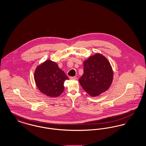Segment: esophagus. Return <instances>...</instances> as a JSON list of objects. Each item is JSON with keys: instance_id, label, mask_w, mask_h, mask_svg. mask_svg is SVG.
I'll return each mask as SVG.
<instances>
[{"instance_id": "1", "label": "esophagus", "mask_w": 146, "mask_h": 146, "mask_svg": "<svg viewBox=\"0 0 146 146\" xmlns=\"http://www.w3.org/2000/svg\"><path fill=\"white\" fill-rule=\"evenodd\" d=\"M70 79L71 80H76V76H70Z\"/></svg>"}]
</instances>
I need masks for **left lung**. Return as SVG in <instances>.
Returning <instances> with one entry per match:
<instances>
[{"mask_svg": "<svg viewBox=\"0 0 146 146\" xmlns=\"http://www.w3.org/2000/svg\"><path fill=\"white\" fill-rule=\"evenodd\" d=\"M83 64V74L79 82L84 90L92 97H96L108 90L112 83L114 73L107 58L96 53L85 60Z\"/></svg>", "mask_w": 146, "mask_h": 146, "instance_id": "8db88e82", "label": "left lung"}]
</instances>
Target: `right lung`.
Wrapping results in <instances>:
<instances>
[{"instance_id": "obj_1", "label": "right lung", "mask_w": 146, "mask_h": 146, "mask_svg": "<svg viewBox=\"0 0 146 146\" xmlns=\"http://www.w3.org/2000/svg\"><path fill=\"white\" fill-rule=\"evenodd\" d=\"M34 75L38 90L51 97L59 96L64 89V82L69 79L58 64L50 60L39 64L35 68Z\"/></svg>"}]
</instances>
